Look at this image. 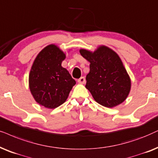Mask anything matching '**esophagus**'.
I'll return each mask as SVG.
<instances>
[{
    "label": "esophagus",
    "instance_id": "34e87169",
    "mask_svg": "<svg viewBox=\"0 0 158 158\" xmlns=\"http://www.w3.org/2000/svg\"><path fill=\"white\" fill-rule=\"evenodd\" d=\"M77 82L81 84H84L85 83V78L84 77H81V78H79L78 80H77Z\"/></svg>",
    "mask_w": 158,
    "mask_h": 158
}]
</instances>
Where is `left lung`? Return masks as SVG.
Wrapping results in <instances>:
<instances>
[{"label": "left lung", "mask_w": 158, "mask_h": 158, "mask_svg": "<svg viewBox=\"0 0 158 158\" xmlns=\"http://www.w3.org/2000/svg\"><path fill=\"white\" fill-rule=\"evenodd\" d=\"M80 53L90 62L85 88L94 100L109 108L123 103L130 93L131 82L118 54L105 46L94 52L81 48Z\"/></svg>", "instance_id": "8db88e82"}]
</instances>
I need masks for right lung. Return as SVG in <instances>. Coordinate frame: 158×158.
Segmentation results:
<instances>
[{"label": "right lung", "mask_w": 158, "mask_h": 158, "mask_svg": "<svg viewBox=\"0 0 158 158\" xmlns=\"http://www.w3.org/2000/svg\"><path fill=\"white\" fill-rule=\"evenodd\" d=\"M65 57L58 46L48 45L38 54L30 69V92L36 102L48 109L64 103L76 83L67 69L61 67Z\"/></svg>", "instance_id": "1"}]
</instances>
